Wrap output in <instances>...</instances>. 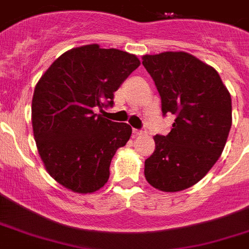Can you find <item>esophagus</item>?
<instances>
[{
  "instance_id": "1",
  "label": "esophagus",
  "mask_w": 249,
  "mask_h": 249,
  "mask_svg": "<svg viewBox=\"0 0 249 249\" xmlns=\"http://www.w3.org/2000/svg\"><path fill=\"white\" fill-rule=\"evenodd\" d=\"M142 134H145V131H142V130L133 129V135L134 136H140V135H142Z\"/></svg>"
}]
</instances>
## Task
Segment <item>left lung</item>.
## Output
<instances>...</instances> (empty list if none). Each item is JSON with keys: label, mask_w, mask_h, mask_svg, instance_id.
<instances>
[{"label": "left lung", "mask_w": 249, "mask_h": 249, "mask_svg": "<svg viewBox=\"0 0 249 249\" xmlns=\"http://www.w3.org/2000/svg\"><path fill=\"white\" fill-rule=\"evenodd\" d=\"M142 64L160 93L163 115H175L171 131L154 136L145 178L160 191H182L205 178L225 149L231 94L216 69L190 53L145 54Z\"/></svg>", "instance_id": "left-lung-1"}]
</instances>
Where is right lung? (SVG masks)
Here are the masks:
<instances>
[{
    "label": "right lung",
    "instance_id": "add662e5",
    "mask_svg": "<svg viewBox=\"0 0 249 249\" xmlns=\"http://www.w3.org/2000/svg\"><path fill=\"white\" fill-rule=\"evenodd\" d=\"M139 66L135 54L93 43L64 52L39 78L33 135L47 172L59 185L84 195L108 182L111 159L130 139L131 126L94 108L111 107L114 91Z\"/></svg>",
    "mask_w": 249,
    "mask_h": 249
}]
</instances>
